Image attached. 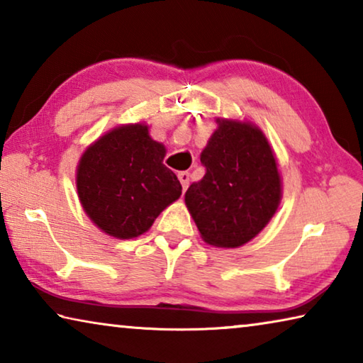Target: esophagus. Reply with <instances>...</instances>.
<instances>
[{
    "instance_id": "esophagus-1",
    "label": "esophagus",
    "mask_w": 363,
    "mask_h": 363,
    "mask_svg": "<svg viewBox=\"0 0 363 363\" xmlns=\"http://www.w3.org/2000/svg\"><path fill=\"white\" fill-rule=\"evenodd\" d=\"M177 177H179V181H181L182 190H184V192H186L187 187H189V184H190V174L187 173V171H181V173L177 174Z\"/></svg>"
}]
</instances>
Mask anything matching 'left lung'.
Instances as JSON below:
<instances>
[{"instance_id":"1","label":"left lung","mask_w":363,"mask_h":363,"mask_svg":"<svg viewBox=\"0 0 363 363\" xmlns=\"http://www.w3.org/2000/svg\"><path fill=\"white\" fill-rule=\"evenodd\" d=\"M216 123L200 155L206 173L190 184L186 205L206 243L237 248L272 219L281 200V179L259 128L227 118Z\"/></svg>"}]
</instances>
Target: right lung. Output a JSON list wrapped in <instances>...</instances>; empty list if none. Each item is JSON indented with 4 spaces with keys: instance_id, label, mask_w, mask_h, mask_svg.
I'll return each instance as SVG.
<instances>
[{
    "instance_id": "add662e5",
    "label": "right lung",
    "mask_w": 363,
    "mask_h": 363,
    "mask_svg": "<svg viewBox=\"0 0 363 363\" xmlns=\"http://www.w3.org/2000/svg\"><path fill=\"white\" fill-rule=\"evenodd\" d=\"M167 149L144 123L121 125L91 144L77 167L78 199L107 235H143L182 194L177 176L163 164Z\"/></svg>"
}]
</instances>
